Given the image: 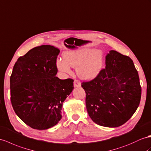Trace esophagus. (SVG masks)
<instances>
[{"label": "esophagus", "mask_w": 151, "mask_h": 151, "mask_svg": "<svg viewBox=\"0 0 151 151\" xmlns=\"http://www.w3.org/2000/svg\"><path fill=\"white\" fill-rule=\"evenodd\" d=\"M81 86V83L78 80H75L74 81V87H80Z\"/></svg>", "instance_id": "obj_1"}]
</instances>
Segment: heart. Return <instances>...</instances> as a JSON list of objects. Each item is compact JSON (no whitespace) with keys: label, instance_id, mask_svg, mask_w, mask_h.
<instances>
[{"label":"heart","instance_id":"obj_1","mask_svg":"<svg viewBox=\"0 0 151 151\" xmlns=\"http://www.w3.org/2000/svg\"><path fill=\"white\" fill-rule=\"evenodd\" d=\"M63 59H57L56 64L60 71L70 73V67L76 68L81 78L91 79L97 75L103 64V54L100 49H76L63 53Z\"/></svg>","mask_w":151,"mask_h":151}]
</instances>
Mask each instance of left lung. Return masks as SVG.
I'll list each match as a JSON object with an SVG mask.
<instances>
[{"label": "left lung", "mask_w": 151, "mask_h": 151, "mask_svg": "<svg viewBox=\"0 0 151 151\" xmlns=\"http://www.w3.org/2000/svg\"><path fill=\"white\" fill-rule=\"evenodd\" d=\"M87 110L97 124L116 127L126 123L140 102L142 88L132 59L115 50L94 79L83 82Z\"/></svg>", "instance_id": "obj_1"}]
</instances>
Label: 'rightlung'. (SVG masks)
<instances>
[{"mask_svg":"<svg viewBox=\"0 0 151 151\" xmlns=\"http://www.w3.org/2000/svg\"><path fill=\"white\" fill-rule=\"evenodd\" d=\"M59 52L53 46H37L19 57L13 67L11 104L18 117L33 129L56 125L62 118L63 103L74 88L73 79L55 76Z\"/></svg>","mask_w":151,"mask_h":151,"instance_id":"1","label":"right lung"}]
</instances>
